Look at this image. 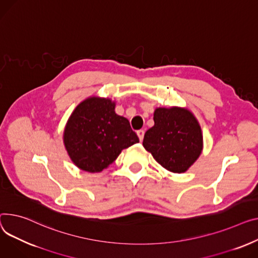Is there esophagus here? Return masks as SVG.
<instances>
[{
  "label": "esophagus",
  "mask_w": 258,
  "mask_h": 258,
  "mask_svg": "<svg viewBox=\"0 0 258 258\" xmlns=\"http://www.w3.org/2000/svg\"><path fill=\"white\" fill-rule=\"evenodd\" d=\"M137 135H138V137H139V140L142 142L143 138H144V131L143 130L138 131V132H137Z\"/></svg>",
  "instance_id": "34e87169"
}]
</instances>
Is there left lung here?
<instances>
[{"label":"left lung","instance_id":"8db88e82","mask_svg":"<svg viewBox=\"0 0 258 258\" xmlns=\"http://www.w3.org/2000/svg\"><path fill=\"white\" fill-rule=\"evenodd\" d=\"M154 125L144 135L143 146L162 167L183 173L200 157L203 136L194 114L186 108H157Z\"/></svg>","mask_w":258,"mask_h":258}]
</instances>
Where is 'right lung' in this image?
<instances>
[{
  "label": "right lung",
  "instance_id": "obj_1",
  "mask_svg": "<svg viewBox=\"0 0 258 258\" xmlns=\"http://www.w3.org/2000/svg\"><path fill=\"white\" fill-rule=\"evenodd\" d=\"M115 106L111 98L90 96L80 102L68 118L63 143L79 169L101 172L123 149L139 142L128 120L115 113Z\"/></svg>",
  "mask_w": 258,
  "mask_h": 258
}]
</instances>
